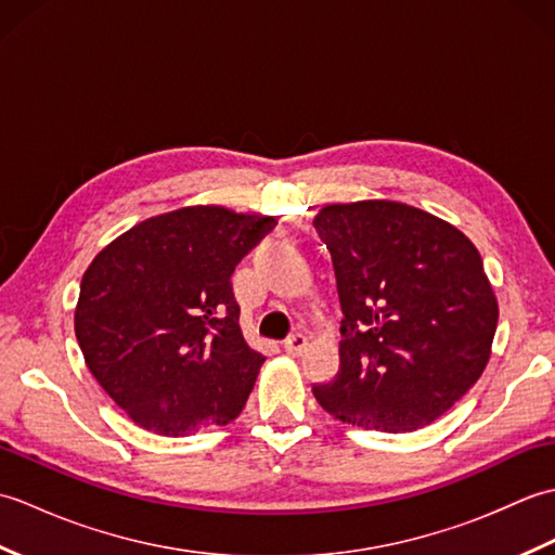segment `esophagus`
Masks as SVG:
<instances>
[{
	"instance_id": "esophagus-1",
	"label": "esophagus",
	"mask_w": 555,
	"mask_h": 555,
	"mask_svg": "<svg viewBox=\"0 0 555 555\" xmlns=\"http://www.w3.org/2000/svg\"><path fill=\"white\" fill-rule=\"evenodd\" d=\"M284 348H286L288 356H302L305 348H308V336H305V334H293L291 338H286Z\"/></svg>"
}]
</instances>
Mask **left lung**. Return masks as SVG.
<instances>
[{
  "instance_id": "8db88e82",
  "label": "left lung",
  "mask_w": 555,
  "mask_h": 555,
  "mask_svg": "<svg viewBox=\"0 0 555 555\" xmlns=\"http://www.w3.org/2000/svg\"><path fill=\"white\" fill-rule=\"evenodd\" d=\"M314 229L344 310L340 367L314 398L340 422L388 434L441 417L485 372L499 324L473 241L391 199L326 205Z\"/></svg>"
}]
</instances>
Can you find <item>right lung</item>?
Here are the masks:
<instances>
[{
  "instance_id": "1",
  "label": "right lung",
  "mask_w": 555,
  "mask_h": 555,
  "mask_svg": "<svg viewBox=\"0 0 555 555\" xmlns=\"http://www.w3.org/2000/svg\"><path fill=\"white\" fill-rule=\"evenodd\" d=\"M274 227V217L183 207L140 221L92 259L76 338L138 427L188 436L241 415L264 356L245 344L231 274Z\"/></svg>"
}]
</instances>
